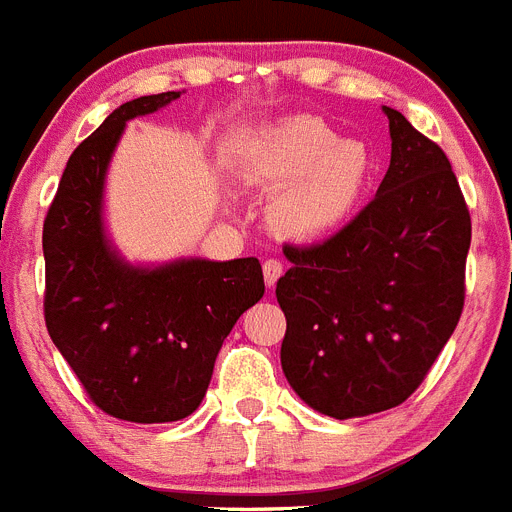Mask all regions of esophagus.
<instances>
[{
  "label": "esophagus",
  "mask_w": 512,
  "mask_h": 512,
  "mask_svg": "<svg viewBox=\"0 0 512 512\" xmlns=\"http://www.w3.org/2000/svg\"><path fill=\"white\" fill-rule=\"evenodd\" d=\"M262 275H265V286L273 288L275 283H278V278L283 275V262L275 260V257L265 260L262 262Z\"/></svg>",
  "instance_id": "obj_1"
}]
</instances>
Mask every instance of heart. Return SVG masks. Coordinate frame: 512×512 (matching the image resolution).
Wrapping results in <instances>:
<instances>
[{
	"mask_svg": "<svg viewBox=\"0 0 512 512\" xmlns=\"http://www.w3.org/2000/svg\"><path fill=\"white\" fill-rule=\"evenodd\" d=\"M242 170L262 188L278 190L268 219L299 242L330 237L353 219L373 177V154L317 115H291L265 126L244 146Z\"/></svg>",
	"mask_w": 512,
	"mask_h": 512,
	"instance_id": "1",
	"label": "heart"
}]
</instances>
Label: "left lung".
Segmentation results:
<instances>
[{
  "mask_svg": "<svg viewBox=\"0 0 512 512\" xmlns=\"http://www.w3.org/2000/svg\"><path fill=\"white\" fill-rule=\"evenodd\" d=\"M391 162L376 198L335 237L283 247L275 296L281 366L311 410L335 420L402 404L428 376L464 309L469 208L451 162L386 108Z\"/></svg>",
  "mask_w": 512,
  "mask_h": 512,
  "instance_id": "left-lung-1",
  "label": "left lung"
}]
</instances>
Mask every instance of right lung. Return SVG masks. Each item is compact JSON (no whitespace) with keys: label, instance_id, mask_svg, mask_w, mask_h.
<instances>
[{"label":"right lung","instance_id":"add662e5","mask_svg":"<svg viewBox=\"0 0 512 512\" xmlns=\"http://www.w3.org/2000/svg\"><path fill=\"white\" fill-rule=\"evenodd\" d=\"M180 92L136 97L74 149L43 224L46 327L102 412L128 422L193 415L226 335L265 293L257 257L133 265L105 229V177L126 123Z\"/></svg>","mask_w":512,"mask_h":512}]
</instances>
